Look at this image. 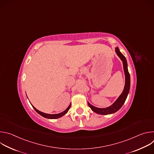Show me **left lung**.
<instances>
[{
	"label": "left lung",
	"instance_id": "1",
	"mask_svg": "<svg viewBox=\"0 0 154 154\" xmlns=\"http://www.w3.org/2000/svg\"><path fill=\"white\" fill-rule=\"evenodd\" d=\"M115 51L117 54V55L119 57V58L121 59L123 63V66H124V73H125V86H124V89L122 94L120 95V96L118 97V99L115 101V102L111 106H109V107L105 108H99L94 106L93 105H91L89 102H88V104L89 106L91 108L92 110L100 115H108V114H112L116 112L118 110L122 107L123 104L124 103L127 95L129 92L130 90V74L128 71L127 69V63L126 58L125 57L122 55V54L119 51V49L118 48H115Z\"/></svg>",
	"mask_w": 154,
	"mask_h": 154
}]
</instances>
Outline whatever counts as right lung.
<instances>
[{
    "label": "right lung",
    "instance_id": "1",
    "mask_svg": "<svg viewBox=\"0 0 154 154\" xmlns=\"http://www.w3.org/2000/svg\"><path fill=\"white\" fill-rule=\"evenodd\" d=\"M71 104L69 105V106L65 109V110L60 113H58V114H54V115H51V114H46V113H42L39 110H38V109L36 108H35L33 106V108L35 109V110L38 113H39L40 115H41L42 116L45 117V118H49V119H57V118H59L61 116H63V115H64L66 113L68 110L69 109L70 107H71Z\"/></svg>",
    "mask_w": 154,
    "mask_h": 154
}]
</instances>
